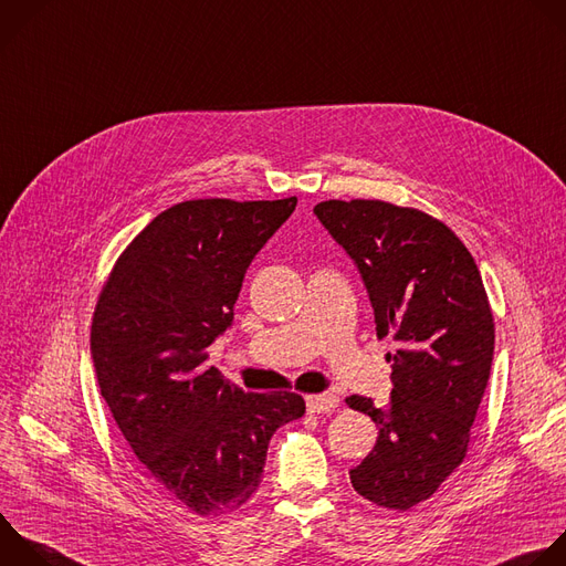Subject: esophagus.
<instances>
[{
	"label": "esophagus",
	"instance_id": "obj_1",
	"mask_svg": "<svg viewBox=\"0 0 566 566\" xmlns=\"http://www.w3.org/2000/svg\"><path fill=\"white\" fill-rule=\"evenodd\" d=\"M339 405V398L333 394H319V396H308L306 398V409L308 413H328Z\"/></svg>",
	"mask_w": 566,
	"mask_h": 566
}]
</instances>
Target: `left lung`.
Returning <instances> with one entry per match:
<instances>
[{"mask_svg": "<svg viewBox=\"0 0 566 566\" xmlns=\"http://www.w3.org/2000/svg\"><path fill=\"white\" fill-rule=\"evenodd\" d=\"M313 213L355 262L378 337H394L391 400L346 405L378 427L373 451L348 471L368 502L407 511L462 464L482 402L495 324L473 255L440 220L382 200H328Z\"/></svg>", "mask_w": 566, "mask_h": 566, "instance_id": "obj_1", "label": "left lung"}]
</instances>
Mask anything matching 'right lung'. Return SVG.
I'll list each match as a JSON object with an SVG mask.
<instances>
[{
	"label": "right lung",
	"mask_w": 566,
	"mask_h": 566,
	"mask_svg": "<svg viewBox=\"0 0 566 566\" xmlns=\"http://www.w3.org/2000/svg\"><path fill=\"white\" fill-rule=\"evenodd\" d=\"M297 198L188 200L159 213L115 262L93 313L102 398L153 480L198 515L240 509L297 394H244L207 366L244 273Z\"/></svg>",
	"instance_id": "right-lung-1"
}]
</instances>
